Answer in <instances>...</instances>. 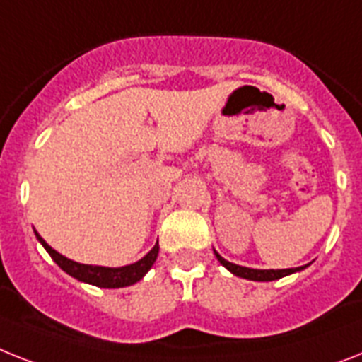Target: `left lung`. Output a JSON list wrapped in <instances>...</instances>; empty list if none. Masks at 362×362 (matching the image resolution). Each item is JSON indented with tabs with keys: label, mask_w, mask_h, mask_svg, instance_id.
<instances>
[{
	"label": "left lung",
	"mask_w": 362,
	"mask_h": 362,
	"mask_svg": "<svg viewBox=\"0 0 362 362\" xmlns=\"http://www.w3.org/2000/svg\"><path fill=\"white\" fill-rule=\"evenodd\" d=\"M214 255H216V259L220 261V264L228 268L233 276L242 277V279H250V281H276V279H281V277H285V276H291V274H294V272L305 270V268L310 264L309 262V264H305V267L285 268V270H257V268L240 267V264H235V262L226 261V259H223V257L216 252V250H214Z\"/></svg>",
	"instance_id": "left-lung-1"
}]
</instances>
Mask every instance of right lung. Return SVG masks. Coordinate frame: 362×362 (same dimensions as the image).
Returning <instances> with one entry per match:
<instances>
[{
    "label": "right lung",
    "instance_id": "add662e5",
    "mask_svg": "<svg viewBox=\"0 0 362 362\" xmlns=\"http://www.w3.org/2000/svg\"><path fill=\"white\" fill-rule=\"evenodd\" d=\"M35 235H37L38 242L44 246V250L52 255L53 261H55L62 270L66 272L68 276L76 277L77 281L88 283V285L94 286H101V288H122V286H129L134 285V283H139L140 279L148 274L149 268L153 267V262L157 261V255H159V242H157L140 261L133 262V264H125V267L118 268L81 264V262L71 261L68 257L55 252V250H53L37 231H35Z\"/></svg>",
    "mask_w": 362,
    "mask_h": 362
}]
</instances>
